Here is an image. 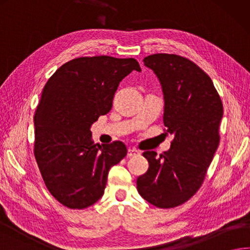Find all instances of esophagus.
<instances>
[{
    "instance_id": "34e87169",
    "label": "esophagus",
    "mask_w": 250,
    "mask_h": 250,
    "mask_svg": "<svg viewBox=\"0 0 250 250\" xmlns=\"http://www.w3.org/2000/svg\"><path fill=\"white\" fill-rule=\"evenodd\" d=\"M139 154H140V152L138 151V150H136V149H134V148H129V149H128V153H127V155H128L129 158L136 157V155H139Z\"/></svg>"
}]
</instances>
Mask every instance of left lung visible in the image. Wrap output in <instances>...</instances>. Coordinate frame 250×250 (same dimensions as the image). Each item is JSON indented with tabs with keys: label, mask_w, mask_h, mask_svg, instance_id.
<instances>
[{
	"label": "left lung",
	"mask_w": 250,
	"mask_h": 250,
	"mask_svg": "<svg viewBox=\"0 0 250 250\" xmlns=\"http://www.w3.org/2000/svg\"><path fill=\"white\" fill-rule=\"evenodd\" d=\"M162 87L163 123L174 136L168 151L157 158L146 151L147 173L137 178V190L158 208H174L194 196L204 182L220 143L223 104L211 78L183 56H146Z\"/></svg>",
	"instance_id": "obj_1"
}]
</instances>
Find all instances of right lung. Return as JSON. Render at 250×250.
<instances>
[{
    "label": "right lung",
    "mask_w": 250,
    "mask_h": 250,
    "mask_svg": "<svg viewBox=\"0 0 250 250\" xmlns=\"http://www.w3.org/2000/svg\"><path fill=\"white\" fill-rule=\"evenodd\" d=\"M135 59L101 55L62 65L42 91L35 121V158L46 188L70 209L90 207L104 194L110 168L123 159L122 141L95 145L91 125L112 109L120 83Z\"/></svg>",
    "instance_id": "obj_1"
}]
</instances>
